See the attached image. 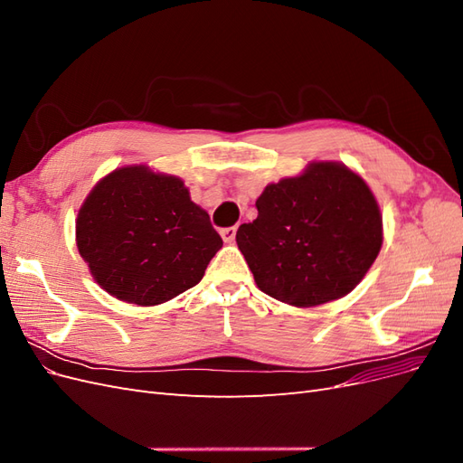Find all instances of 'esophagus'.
<instances>
[{"mask_svg":"<svg viewBox=\"0 0 463 463\" xmlns=\"http://www.w3.org/2000/svg\"><path fill=\"white\" fill-rule=\"evenodd\" d=\"M235 233H237V228H235V226H232V228H223V230L220 232L223 243H233V240H235Z\"/></svg>","mask_w":463,"mask_h":463,"instance_id":"34e87169","label":"esophagus"}]
</instances>
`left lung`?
I'll return each mask as SVG.
<instances>
[{
	"label": "left lung",
	"mask_w": 463,
	"mask_h": 463,
	"mask_svg": "<svg viewBox=\"0 0 463 463\" xmlns=\"http://www.w3.org/2000/svg\"><path fill=\"white\" fill-rule=\"evenodd\" d=\"M259 216L235 233L260 291L317 307L355 289L383 247V214L371 187L342 162H311L269 184Z\"/></svg>",
	"instance_id": "8db88e82"
}]
</instances>
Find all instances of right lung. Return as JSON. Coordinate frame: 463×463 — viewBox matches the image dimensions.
<instances>
[{
	"label": "right lung",
	"instance_id": "obj_1",
	"mask_svg": "<svg viewBox=\"0 0 463 463\" xmlns=\"http://www.w3.org/2000/svg\"><path fill=\"white\" fill-rule=\"evenodd\" d=\"M79 255L119 301L152 307L197 286L222 237L184 179L145 164L116 167L80 204Z\"/></svg>",
	"mask_w": 463,
	"mask_h": 463
}]
</instances>
